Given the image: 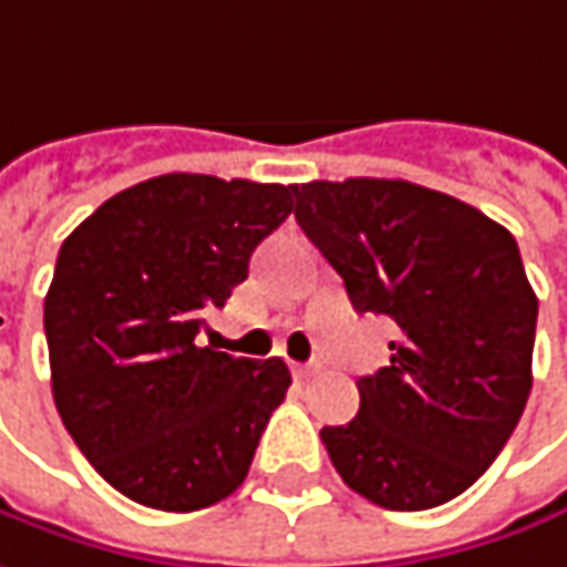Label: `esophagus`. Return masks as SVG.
Returning <instances> with one entry per match:
<instances>
[{
  "mask_svg": "<svg viewBox=\"0 0 567 567\" xmlns=\"http://www.w3.org/2000/svg\"><path fill=\"white\" fill-rule=\"evenodd\" d=\"M318 370H321V363H298V367H295L298 377H315Z\"/></svg>",
  "mask_w": 567,
  "mask_h": 567,
  "instance_id": "1",
  "label": "esophagus"
}]
</instances>
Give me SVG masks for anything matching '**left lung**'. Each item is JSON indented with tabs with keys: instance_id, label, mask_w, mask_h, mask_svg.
I'll list each match as a JSON object with an SVG mask.
<instances>
[{
	"instance_id": "left-lung-1",
	"label": "left lung",
	"mask_w": 567,
	"mask_h": 567,
	"mask_svg": "<svg viewBox=\"0 0 567 567\" xmlns=\"http://www.w3.org/2000/svg\"><path fill=\"white\" fill-rule=\"evenodd\" d=\"M295 220L360 315L395 324L389 367L360 377V412L321 429L343 484L386 509H432L509 441L529 389L539 298L513 233L409 181L295 187Z\"/></svg>"
}]
</instances>
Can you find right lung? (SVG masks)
Wrapping results in <instances>:
<instances>
[{"label": "right lung", "instance_id": "right-lung-1", "mask_svg": "<svg viewBox=\"0 0 567 567\" xmlns=\"http://www.w3.org/2000/svg\"><path fill=\"white\" fill-rule=\"evenodd\" d=\"M295 184L158 175L100 204L58 252L44 298L51 392L96 474L142 506L190 513L249 474L291 373L200 343L295 210Z\"/></svg>", "mask_w": 567, "mask_h": 567}]
</instances>
